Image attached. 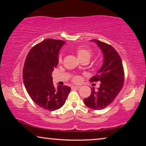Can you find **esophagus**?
<instances>
[{
	"mask_svg": "<svg viewBox=\"0 0 146 146\" xmlns=\"http://www.w3.org/2000/svg\"><path fill=\"white\" fill-rule=\"evenodd\" d=\"M71 88H72V90H78V89H80V86H73L71 87Z\"/></svg>",
	"mask_w": 146,
	"mask_h": 146,
	"instance_id": "1",
	"label": "esophagus"
}]
</instances>
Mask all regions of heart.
Returning <instances> with one entry per match:
<instances>
[{
    "label": "heart",
    "mask_w": 146,
    "mask_h": 146,
    "mask_svg": "<svg viewBox=\"0 0 146 146\" xmlns=\"http://www.w3.org/2000/svg\"><path fill=\"white\" fill-rule=\"evenodd\" d=\"M76 53L79 60H83V59H90L91 56V51L88 48L85 46H79L76 49ZM62 61V56L60 55L58 56V62L61 63ZM73 80L75 82H78L80 80V78L78 76H75Z\"/></svg>",
    "instance_id": "b5f03b06"
}]
</instances>
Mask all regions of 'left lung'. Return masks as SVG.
<instances>
[{
	"instance_id": "8db88e82",
	"label": "left lung",
	"mask_w": 146,
	"mask_h": 146,
	"mask_svg": "<svg viewBox=\"0 0 146 146\" xmlns=\"http://www.w3.org/2000/svg\"><path fill=\"white\" fill-rule=\"evenodd\" d=\"M99 47L103 53V64L91 82H100L95 91L91 88L90 97L84 98L85 105L92 110H100L111 104L122 90L124 81V72L121 58L117 51L109 44L99 40H91Z\"/></svg>"
}]
</instances>
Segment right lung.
<instances>
[{
    "mask_svg": "<svg viewBox=\"0 0 146 146\" xmlns=\"http://www.w3.org/2000/svg\"><path fill=\"white\" fill-rule=\"evenodd\" d=\"M66 42L48 38L35 46L26 56L23 68L24 86L32 100L49 111L60 109L71 91L67 86L55 88L51 76L58 63V53Z\"/></svg>",
    "mask_w": 146,
    "mask_h": 146,
    "instance_id": "right-lung-1",
    "label": "right lung"
}]
</instances>
